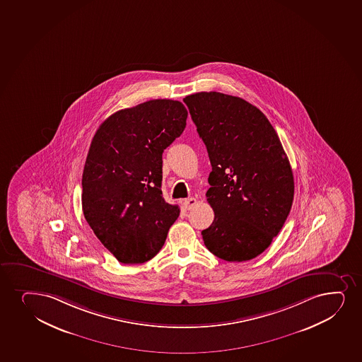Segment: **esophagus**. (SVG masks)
I'll list each match as a JSON object with an SVG mask.
<instances>
[{
    "label": "esophagus",
    "mask_w": 362,
    "mask_h": 362,
    "mask_svg": "<svg viewBox=\"0 0 362 362\" xmlns=\"http://www.w3.org/2000/svg\"><path fill=\"white\" fill-rule=\"evenodd\" d=\"M196 204H197V201H196V199H194V197H189V199H187V200L183 202L185 209H192Z\"/></svg>",
    "instance_id": "esophagus-1"
}]
</instances>
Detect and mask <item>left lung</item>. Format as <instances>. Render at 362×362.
I'll list each match as a JSON object with an SVG mask.
<instances>
[{
  "label": "left lung",
  "mask_w": 362,
  "mask_h": 362,
  "mask_svg": "<svg viewBox=\"0 0 362 362\" xmlns=\"http://www.w3.org/2000/svg\"><path fill=\"white\" fill-rule=\"evenodd\" d=\"M183 100L212 165L206 197L214 221L201 233L204 246L226 262L253 259L270 246L292 207L285 150L267 116L243 98L200 92Z\"/></svg>",
  "instance_id": "left-lung-1"
}]
</instances>
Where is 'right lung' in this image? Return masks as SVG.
<instances>
[{"label": "right lung", "instance_id": "add662e5", "mask_svg": "<svg viewBox=\"0 0 362 362\" xmlns=\"http://www.w3.org/2000/svg\"><path fill=\"white\" fill-rule=\"evenodd\" d=\"M182 103L153 99L109 116L94 134L82 175V209L119 263L158 255L179 207L162 196V153L187 126Z\"/></svg>", "mask_w": 362, "mask_h": 362}]
</instances>
